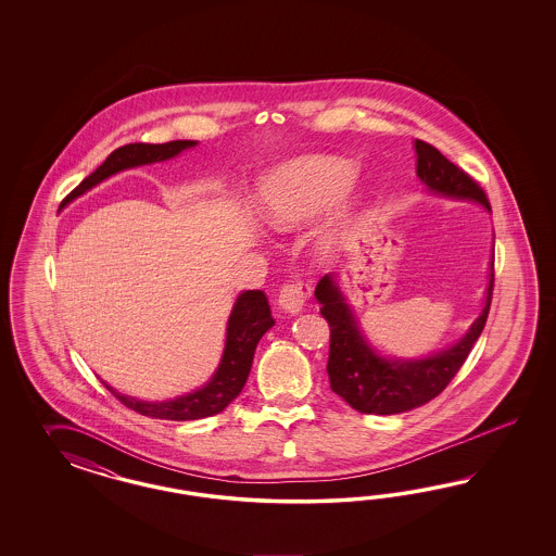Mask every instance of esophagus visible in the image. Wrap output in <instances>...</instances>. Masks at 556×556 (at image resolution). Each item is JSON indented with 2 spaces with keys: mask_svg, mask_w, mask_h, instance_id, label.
<instances>
[{
  "mask_svg": "<svg viewBox=\"0 0 556 556\" xmlns=\"http://www.w3.org/2000/svg\"><path fill=\"white\" fill-rule=\"evenodd\" d=\"M312 295V287L302 281H289L279 291V305L287 314H300Z\"/></svg>",
  "mask_w": 556,
  "mask_h": 556,
  "instance_id": "esophagus-1",
  "label": "esophagus"
}]
</instances>
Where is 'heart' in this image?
<instances>
[{"mask_svg": "<svg viewBox=\"0 0 556 556\" xmlns=\"http://www.w3.org/2000/svg\"><path fill=\"white\" fill-rule=\"evenodd\" d=\"M356 170L337 156H303L273 168L258 186V210L275 228H295L337 205Z\"/></svg>", "mask_w": 556, "mask_h": 556, "instance_id": "obj_1", "label": "heart"}]
</instances>
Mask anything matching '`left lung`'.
I'll list each match as a JSON object with an SVG mask.
<instances>
[{"label": "left lung", "mask_w": 556, "mask_h": 556, "mask_svg": "<svg viewBox=\"0 0 556 556\" xmlns=\"http://www.w3.org/2000/svg\"><path fill=\"white\" fill-rule=\"evenodd\" d=\"M418 177L428 189L456 198L483 203L491 212L488 195L469 173L456 167L432 144L416 140ZM493 261L489 275L488 300L481 316L472 321L471 330L455 346L428 358L397 361L375 353L361 334L353 312L338 289L334 275H324L316 286L320 314L330 326L328 377L330 388L346 404L361 414H400L428 404L440 395L465 365L472 344L481 337L488 321L493 295Z\"/></svg>", "instance_id": "left-lung-1"}]
</instances>
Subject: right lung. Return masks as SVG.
<instances>
[{
	"instance_id": "right-lung-1",
	"label": "right lung",
	"mask_w": 556,
	"mask_h": 556,
	"mask_svg": "<svg viewBox=\"0 0 556 556\" xmlns=\"http://www.w3.org/2000/svg\"><path fill=\"white\" fill-rule=\"evenodd\" d=\"M195 144H198L195 140H170L165 144L135 142V144L119 147L89 177H85L84 181L68 193L61 205H67L75 198L84 195L87 189L98 186L103 179H108L110 175H114L118 170L138 167V165H149L156 161H167ZM273 324L275 320L270 318L267 295L261 289L244 291L238 295L230 320H228L226 349L222 354L218 370L214 372L210 383H205V388L187 393L184 397L170 400V402L149 404V402H138L128 395H119L118 391H114L110 386H105V383L103 386L114 393V397L119 400V404L135 409L142 416H149V418L186 421L202 420L207 416H214V414H219L232 400H236V395L244 388L251 367H253L254 349Z\"/></svg>"
}]
</instances>
